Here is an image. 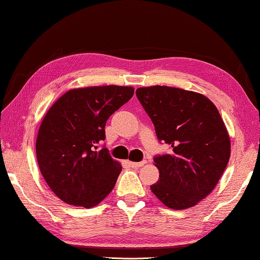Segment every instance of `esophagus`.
Segmentation results:
<instances>
[{
  "label": "esophagus",
  "instance_id": "obj_1",
  "mask_svg": "<svg viewBox=\"0 0 260 260\" xmlns=\"http://www.w3.org/2000/svg\"><path fill=\"white\" fill-rule=\"evenodd\" d=\"M128 163L132 168H141L147 163V160L143 159V160H141V162H128Z\"/></svg>",
  "mask_w": 260,
  "mask_h": 260
}]
</instances>
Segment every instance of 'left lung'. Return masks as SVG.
Instances as JSON below:
<instances>
[{
  "instance_id": "obj_1",
  "label": "left lung",
  "mask_w": 260,
  "mask_h": 260,
  "mask_svg": "<svg viewBox=\"0 0 260 260\" xmlns=\"http://www.w3.org/2000/svg\"><path fill=\"white\" fill-rule=\"evenodd\" d=\"M137 97L170 154L154 157L151 192L169 208L186 209L216 186L230 157V139L216 106L204 94L171 86L139 88Z\"/></svg>"
}]
</instances>
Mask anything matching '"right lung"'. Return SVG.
<instances>
[{
	"instance_id": "obj_1",
	"label": "right lung",
	"mask_w": 260,
	"mask_h": 260,
	"mask_svg": "<svg viewBox=\"0 0 260 260\" xmlns=\"http://www.w3.org/2000/svg\"><path fill=\"white\" fill-rule=\"evenodd\" d=\"M134 94L132 86H89L61 96L43 119L36 142L41 175L66 204L93 207L112 191L121 166L101 143L105 123Z\"/></svg>"
}]
</instances>
